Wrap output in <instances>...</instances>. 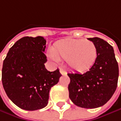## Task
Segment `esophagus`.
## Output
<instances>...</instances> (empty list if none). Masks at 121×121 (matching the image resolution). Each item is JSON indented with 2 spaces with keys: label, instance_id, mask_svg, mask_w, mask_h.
Instances as JSON below:
<instances>
[{
  "label": "esophagus",
  "instance_id": "1",
  "mask_svg": "<svg viewBox=\"0 0 121 121\" xmlns=\"http://www.w3.org/2000/svg\"><path fill=\"white\" fill-rule=\"evenodd\" d=\"M60 73L61 74V75H65V74L66 73V71H65V70H64L63 69H60Z\"/></svg>",
  "mask_w": 121,
  "mask_h": 121
}]
</instances>
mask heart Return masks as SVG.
Returning <instances> with one entry per match:
<instances>
[{
  "instance_id": "b5f03b06",
  "label": "heart",
  "mask_w": 121,
  "mask_h": 121,
  "mask_svg": "<svg viewBox=\"0 0 121 121\" xmlns=\"http://www.w3.org/2000/svg\"><path fill=\"white\" fill-rule=\"evenodd\" d=\"M48 56L52 61L66 60L72 70L84 72L93 65L97 57V48L93 41L69 39L56 42Z\"/></svg>"
}]
</instances>
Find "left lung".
Instances as JSON below:
<instances>
[{
    "label": "left lung",
    "instance_id": "8db88e82",
    "mask_svg": "<svg viewBox=\"0 0 121 121\" xmlns=\"http://www.w3.org/2000/svg\"><path fill=\"white\" fill-rule=\"evenodd\" d=\"M97 48L95 63L86 73H68L69 98L77 106L93 109L107 103L115 92L118 79V65L113 47L98 37L89 38Z\"/></svg>",
    "mask_w": 121,
    "mask_h": 121
}]
</instances>
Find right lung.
<instances>
[{
  "label": "right lung",
  "instance_id": "1",
  "mask_svg": "<svg viewBox=\"0 0 121 121\" xmlns=\"http://www.w3.org/2000/svg\"><path fill=\"white\" fill-rule=\"evenodd\" d=\"M42 37H24L9 50L3 61L2 83L8 98L21 109L35 111L45 107L52 86L59 82V69L48 71Z\"/></svg>",
  "mask_w": 121,
  "mask_h": 121
}]
</instances>
